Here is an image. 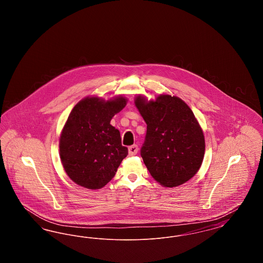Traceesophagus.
Here are the masks:
<instances>
[{
	"instance_id": "1",
	"label": "esophagus",
	"mask_w": 263,
	"mask_h": 263,
	"mask_svg": "<svg viewBox=\"0 0 263 263\" xmlns=\"http://www.w3.org/2000/svg\"><path fill=\"white\" fill-rule=\"evenodd\" d=\"M138 150H139V148H138L137 145H132V146H130L129 147V155L130 156H135L136 154L138 153Z\"/></svg>"
}]
</instances>
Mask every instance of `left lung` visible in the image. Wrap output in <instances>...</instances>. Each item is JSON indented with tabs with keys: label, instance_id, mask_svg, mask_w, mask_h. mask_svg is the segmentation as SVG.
Segmentation results:
<instances>
[{
	"label": "left lung",
	"instance_id": "left-lung-1",
	"mask_svg": "<svg viewBox=\"0 0 263 263\" xmlns=\"http://www.w3.org/2000/svg\"><path fill=\"white\" fill-rule=\"evenodd\" d=\"M147 123L141 157L155 180L165 187L186 182L200 168L205 140L200 125L183 100L160 96L155 101L135 100Z\"/></svg>",
	"mask_w": 263,
	"mask_h": 263
}]
</instances>
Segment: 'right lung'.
<instances>
[{"label":"right lung","mask_w":263,"mask_h":263,"mask_svg":"<svg viewBox=\"0 0 263 263\" xmlns=\"http://www.w3.org/2000/svg\"><path fill=\"white\" fill-rule=\"evenodd\" d=\"M125 105L122 97L108 101L87 98L70 113L59 147L65 172L77 184L89 189L103 187L127 157L120 132L110 124Z\"/></svg>","instance_id":"right-lung-1"}]
</instances>
